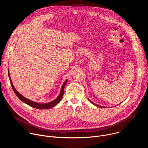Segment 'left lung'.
<instances>
[{
    "instance_id": "8db88e82",
    "label": "left lung",
    "mask_w": 148,
    "mask_h": 148,
    "mask_svg": "<svg viewBox=\"0 0 148 148\" xmlns=\"http://www.w3.org/2000/svg\"><path fill=\"white\" fill-rule=\"evenodd\" d=\"M90 100V101L91 102V103H92V104H94V105H96V106H97V107H101V108H105V107H101V106H99V105H97V104H95V103H94L93 102H92L90 99H89Z\"/></svg>"
}]
</instances>
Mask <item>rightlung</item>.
Masks as SVG:
<instances>
[{
    "label": "right lung",
    "instance_id": "obj_1",
    "mask_svg": "<svg viewBox=\"0 0 148 148\" xmlns=\"http://www.w3.org/2000/svg\"><path fill=\"white\" fill-rule=\"evenodd\" d=\"M8 75H9V79L10 81V84H11V86L15 93V94L17 95V97L22 101V102H23L24 103H26L27 105H29V106L33 107L34 108L36 109H39V110H46V109H49L53 107H54L55 105H56L57 104H58L59 103V102L61 100L62 97H63V94H64V87L66 84V82H67V79L65 81V82H64V84H62V86L61 87V91L60 92L59 95L58 96L57 98H56L54 100H53V101H51L49 103H38L36 102H34L33 101H31L26 98H25V97H23V95H21L14 88V87L13 85V83L12 82L10 77V74L9 73H8Z\"/></svg>",
    "mask_w": 148,
    "mask_h": 148
}]
</instances>
